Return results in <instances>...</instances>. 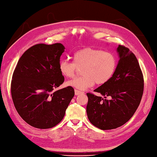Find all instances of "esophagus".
<instances>
[{
	"label": "esophagus",
	"instance_id": "1",
	"mask_svg": "<svg viewBox=\"0 0 157 157\" xmlns=\"http://www.w3.org/2000/svg\"><path fill=\"white\" fill-rule=\"evenodd\" d=\"M74 92H75V95H79V94H83V92H82L81 91H79V90H74Z\"/></svg>",
	"mask_w": 157,
	"mask_h": 157
}]
</instances>
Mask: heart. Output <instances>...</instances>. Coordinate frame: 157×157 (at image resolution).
I'll use <instances>...</instances> for the list:
<instances>
[{"label":"heart","instance_id":"b5f03b06","mask_svg":"<svg viewBox=\"0 0 157 157\" xmlns=\"http://www.w3.org/2000/svg\"><path fill=\"white\" fill-rule=\"evenodd\" d=\"M73 62L60 60L59 69L65 78H72L78 69L83 74L68 81L67 85L84 90L96 83L103 85L113 76L117 66V59L114 53L103 49L85 48L75 52Z\"/></svg>","mask_w":157,"mask_h":157}]
</instances>
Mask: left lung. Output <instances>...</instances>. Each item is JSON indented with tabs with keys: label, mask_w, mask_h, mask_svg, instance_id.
<instances>
[{
	"label": "left lung",
	"mask_w": 157,
	"mask_h": 157,
	"mask_svg": "<svg viewBox=\"0 0 157 157\" xmlns=\"http://www.w3.org/2000/svg\"><path fill=\"white\" fill-rule=\"evenodd\" d=\"M117 52L120 59L113 76L94 90L105 98L87 93V117L92 125L103 130L117 128L128 122L138 108L144 93V76L135 55L121 45ZM107 96L111 98L106 100Z\"/></svg>",
	"instance_id": "left-lung-1"
}]
</instances>
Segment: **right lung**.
<instances>
[{
    "label": "right lung",
    "instance_id": "1",
    "mask_svg": "<svg viewBox=\"0 0 157 157\" xmlns=\"http://www.w3.org/2000/svg\"><path fill=\"white\" fill-rule=\"evenodd\" d=\"M64 49L61 43L33 45L22 55L13 71L11 83L13 105L32 127L48 129L59 124L74 97L71 86L55 91L65 80L59 69Z\"/></svg>",
    "mask_w": 157,
    "mask_h": 157
}]
</instances>
